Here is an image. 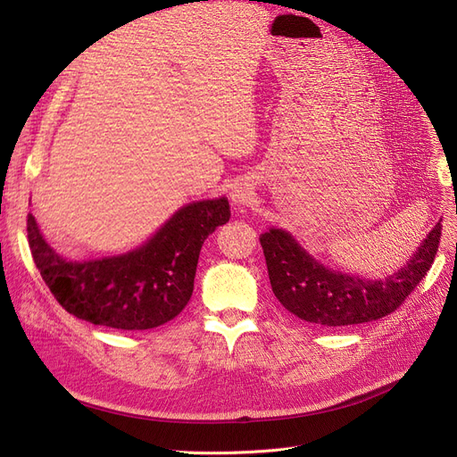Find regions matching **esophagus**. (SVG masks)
Segmentation results:
<instances>
[{"instance_id":"obj_1","label":"esophagus","mask_w":457,"mask_h":457,"mask_svg":"<svg viewBox=\"0 0 457 457\" xmlns=\"http://www.w3.org/2000/svg\"><path fill=\"white\" fill-rule=\"evenodd\" d=\"M230 196H232L234 204H245L247 198H249V191L245 187H234Z\"/></svg>"}]
</instances>
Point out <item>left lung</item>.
I'll list each match as a JSON object with an SVG mask.
<instances>
[{"label": "left lung", "mask_w": 457, "mask_h": 457, "mask_svg": "<svg viewBox=\"0 0 457 457\" xmlns=\"http://www.w3.org/2000/svg\"><path fill=\"white\" fill-rule=\"evenodd\" d=\"M441 228L436 223L407 266L385 279L328 270L281 228L264 232L261 245L271 290L285 309L313 324L349 326L386 317L409 298L435 261Z\"/></svg>", "instance_id": "8db88e82"}]
</instances>
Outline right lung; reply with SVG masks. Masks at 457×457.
Returning <instances> with one entry per match:
<instances>
[{
    "instance_id": "right-lung-1",
    "label": "right lung",
    "mask_w": 457,
    "mask_h": 457,
    "mask_svg": "<svg viewBox=\"0 0 457 457\" xmlns=\"http://www.w3.org/2000/svg\"><path fill=\"white\" fill-rule=\"evenodd\" d=\"M228 219L227 198L200 200L178 210L135 251L69 262L52 251L28 213V242L43 281L67 313L118 330H150L187 305L200 247Z\"/></svg>"
}]
</instances>
